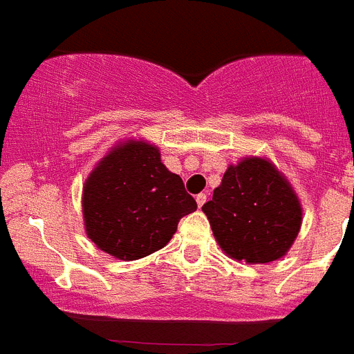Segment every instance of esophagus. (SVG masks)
Returning <instances> with one entry per match:
<instances>
[{
    "mask_svg": "<svg viewBox=\"0 0 354 354\" xmlns=\"http://www.w3.org/2000/svg\"><path fill=\"white\" fill-rule=\"evenodd\" d=\"M196 201H198V207H203L205 205V201H207V194H205V192H201V194H198L196 196Z\"/></svg>",
    "mask_w": 354,
    "mask_h": 354,
    "instance_id": "obj_1",
    "label": "esophagus"
}]
</instances>
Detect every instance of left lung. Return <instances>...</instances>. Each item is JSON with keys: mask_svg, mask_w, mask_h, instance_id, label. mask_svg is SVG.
<instances>
[{"mask_svg": "<svg viewBox=\"0 0 354 354\" xmlns=\"http://www.w3.org/2000/svg\"><path fill=\"white\" fill-rule=\"evenodd\" d=\"M219 248L234 261L264 264L288 254L302 225L295 189L266 156L228 165L201 207Z\"/></svg>", "mask_w": 354, "mask_h": 354, "instance_id": "obj_1", "label": "left lung"}]
</instances>
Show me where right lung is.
Returning <instances> with one entry per match:
<instances>
[{
	"mask_svg": "<svg viewBox=\"0 0 354 354\" xmlns=\"http://www.w3.org/2000/svg\"><path fill=\"white\" fill-rule=\"evenodd\" d=\"M198 209L160 149L142 138L115 144L82 187L86 236L99 250L136 261L167 245L178 221Z\"/></svg>",
	"mask_w": 354,
	"mask_h": 354,
	"instance_id": "obj_1",
	"label": "right lung"
}]
</instances>
